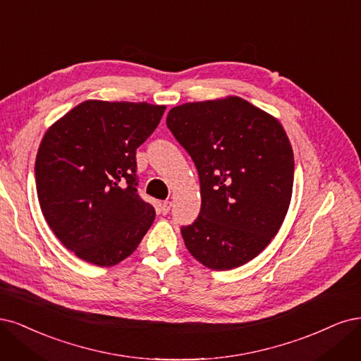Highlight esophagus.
Instances as JSON below:
<instances>
[{
  "label": "esophagus",
  "instance_id": "obj_1",
  "mask_svg": "<svg viewBox=\"0 0 361 361\" xmlns=\"http://www.w3.org/2000/svg\"><path fill=\"white\" fill-rule=\"evenodd\" d=\"M171 205H172L171 201H164V202H161V205H160V213H161V214H168V213L171 212Z\"/></svg>",
  "mask_w": 361,
  "mask_h": 361
}]
</instances>
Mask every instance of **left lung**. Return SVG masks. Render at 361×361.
<instances>
[{"label": "left lung", "instance_id": "obj_1", "mask_svg": "<svg viewBox=\"0 0 361 361\" xmlns=\"http://www.w3.org/2000/svg\"><path fill=\"white\" fill-rule=\"evenodd\" d=\"M166 126L201 184V212L181 235L212 270L249 262L281 229L294 184V153L282 124L241 97L184 103Z\"/></svg>", "mask_w": 361, "mask_h": 361}]
</instances>
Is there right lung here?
I'll return each instance as SVG.
<instances>
[{"label": "right lung", "instance_id": "1", "mask_svg": "<svg viewBox=\"0 0 361 361\" xmlns=\"http://www.w3.org/2000/svg\"><path fill=\"white\" fill-rule=\"evenodd\" d=\"M165 106L87 100L44 133L36 159L42 213L78 258L111 267L132 255L153 225L137 193L136 148Z\"/></svg>", "mask_w": 361, "mask_h": 361}]
</instances>
